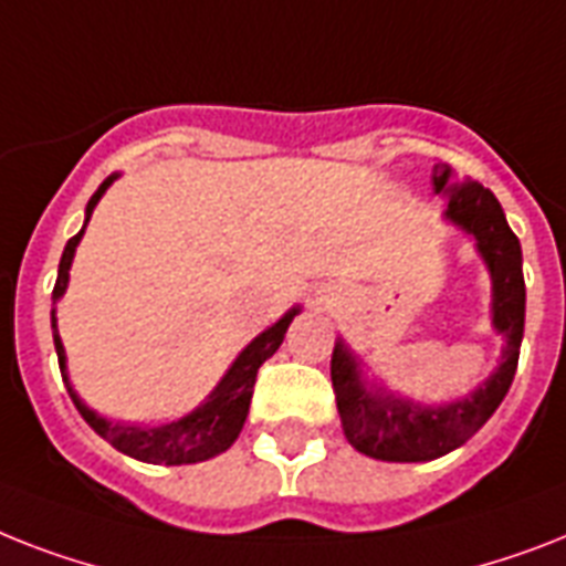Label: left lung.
<instances>
[{"label":"left lung","mask_w":566,"mask_h":566,"mask_svg":"<svg viewBox=\"0 0 566 566\" xmlns=\"http://www.w3.org/2000/svg\"><path fill=\"white\" fill-rule=\"evenodd\" d=\"M433 188L436 195L448 197L444 218L474 235L476 252L491 273V325L506 337V348L494 375L482 380L474 392L442 407H421L387 389L369 387L357 357L337 339L331 355V384L337 395L343 433L352 448L384 462H430L465 444L506 398L521 357L526 316L523 255L503 206L474 179L450 186L448 165L433 171Z\"/></svg>","instance_id":"1"}]
</instances>
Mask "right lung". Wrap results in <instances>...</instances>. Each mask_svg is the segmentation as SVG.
<instances>
[{"label":"right lung","instance_id":"right-lung-1","mask_svg":"<svg viewBox=\"0 0 566 566\" xmlns=\"http://www.w3.org/2000/svg\"><path fill=\"white\" fill-rule=\"evenodd\" d=\"M118 174L107 177L98 186V191L90 197L86 203V220L84 229L92 218V209L98 206V200L104 197L113 179ZM84 229L77 232L75 238H69L66 250H63V259H60L57 268V282H54L52 298L57 302L63 293H66L69 284V268H72V259H75V247L84 238ZM298 314V307H291L287 314L279 319L275 325H270L268 331H261L259 337L252 339L250 346L243 348L238 360L229 366V371L223 375L218 387L211 389V395L206 398L197 410H191L188 416L177 418V421H168V424L156 427H139V424H116V421H107L104 416H98L95 410H90L81 395L72 389L66 375V352H63V343H60L57 334V319H54L52 311V331H54V348H57L60 360V375H63V384L69 389V398L77 407V412L84 416L86 424L107 439L109 444L127 457L139 459V462H150V465H195V462H206V459L218 457L223 450L232 448V442L241 433L243 421H247V412H250L252 401V387H255V375H259V366L268 357L275 355V348L282 346L284 334H287V325L293 323V316Z\"/></svg>","mask_w":566,"mask_h":566}]
</instances>
